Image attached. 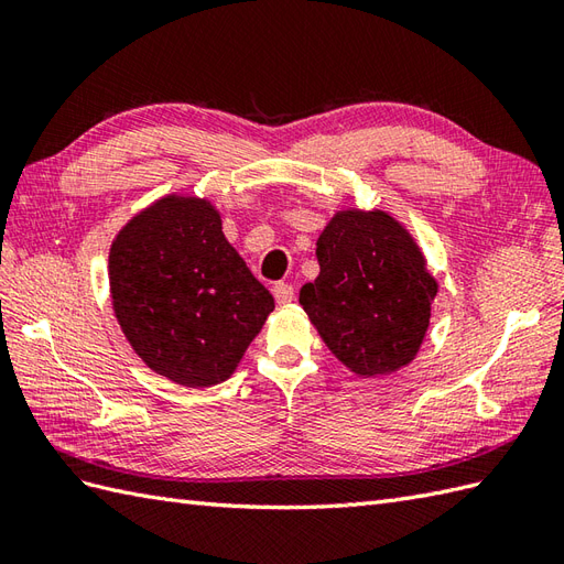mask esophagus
I'll list each match as a JSON object with an SVG mask.
<instances>
[{"label": "esophagus", "mask_w": 564, "mask_h": 564, "mask_svg": "<svg viewBox=\"0 0 564 564\" xmlns=\"http://www.w3.org/2000/svg\"><path fill=\"white\" fill-rule=\"evenodd\" d=\"M273 297H276L279 305H288V302H293V297H295L293 285L276 283V285H273Z\"/></svg>", "instance_id": "obj_1"}]
</instances>
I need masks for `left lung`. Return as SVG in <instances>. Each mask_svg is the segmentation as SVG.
Returning a JSON list of instances; mask_svg holds the SVG:
<instances>
[{"instance_id": "1", "label": "left lung", "mask_w": 564, "mask_h": 564, "mask_svg": "<svg viewBox=\"0 0 564 564\" xmlns=\"http://www.w3.org/2000/svg\"><path fill=\"white\" fill-rule=\"evenodd\" d=\"M319 276L300 305L340 362L359 377L410 365L426 336L438 283L420 245L381 209H345L316 240Z\"/></svg>"}]
</instances>
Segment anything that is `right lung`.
I'll return each instance as SVG.
<instances>
[{"label": "right lung", "mask_w": 564, "mask_h": 564, "mask_svg": "<svg viewBox=\"0 0 564 564\" xmlns=\"http://www.w3.org/2000/svg\"><path fill=\"white\" fill-rule=\"evenodd\" d=\"M113 314L150 369L187 388L236 371L273 297L230 248L212 202L169 195L111 242Z\"/></svg>", "instance_id": "obj_1"}]
</instances>
